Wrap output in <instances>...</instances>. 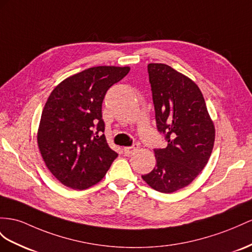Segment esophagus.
Returning a JSON list of instances; mask_svg holds the SVG:
<instances>
[{
	"label": "esophagus",
	"instance_id": "obj_1",
	"mask_svg": "<svg viewBox=\"0 0 252 252\" xmlns=\"http://www.w3.org/2000/svg\"><path fill=\"white\" fill-rule=\"evenodd\" d=\"M137 150H138V145L137 144L133 145L132 147H125L124 148V151H125L126 154H127V156H130V154L135 153Z\"/></svg>",
	"mask_w": 252,
	"mask_h": 252
}]
</instances>
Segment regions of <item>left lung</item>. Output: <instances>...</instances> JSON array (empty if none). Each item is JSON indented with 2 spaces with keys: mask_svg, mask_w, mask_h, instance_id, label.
Segmentation results:
<instances>
[{
  "mask_svg": "<svg viewBox=\"0 0 252 252\" xmlns=\"http://www.w3.org/2000/svg\"><path fill=\"white\" fill-rule=\"evenodd\" d=\"M148 73L158 130L168 144L154 150L157 165L141 178L153 189L170 193L190 184L208 164L215 126L189 77L165 63H149Z\"/></svg>",
  "mask_w": 252,
  "mask_h": 252,
  "instance_id": "left-lung-1",
  "label": "left lung"
}]
</instances>
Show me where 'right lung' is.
Listing matches in <instances>:
<instances>
[{"instance_id":"add662e5","label":"right lung","mask_w":252,"mask_h":252,"mask_svg":"<svg viewBox=\"0 0 252 252\" xmlns=\"http://www.w3.org/2000/svg\"><path fill=\"white\" fill-rule=\"evenodd\" d=\"M130 67L88 68L61 82L43 107L37 143L50 172L67 188L83 190L104 178L118 154L106 143L102 102Z\"/></svg>"}]
</instances>
